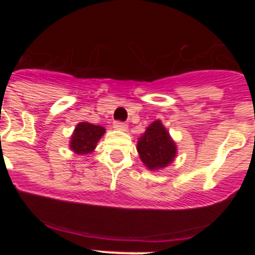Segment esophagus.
Listing matches in <instances>:
<instances>
[{"label": "esophagus", "mask_w": 255, "mask_h": 255, "mask_svg": "<svg viewBox=\"0 0 255 255\" xmlns=\"http://www.w3.org/2000/svg\"><path fill=\"white\" fill-rule=\"evenodd\" d=\"M114 128L116 130H120V131H126V130H128V125H126L125 123H121V121H117V123H115Z\"/></svg>", "instance_id": "obj_1"}]
</instances>
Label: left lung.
<instances>
[{"instance_id": "left-lung-1", "label": "left lung", "mask_w": 255, "mask_h": 255, "mask_svg": "<svg viewBox=\"0 0 255 255\" xmlns=\"http://www.w3.org/2000/svg\"><path fill=\"white\" fill-rule=\"evenodd\" d=\"M140 159L149 170H159L176 157V144L159 120L153 121L138 140Z\"/></svg>"}]
</instances>
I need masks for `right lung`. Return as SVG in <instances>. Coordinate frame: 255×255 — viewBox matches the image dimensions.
<instances>
[{
	"label": "right lung",
	"mask_w": 255,
	"mask_h": 255,
	"mask_svg": "<svg viewBox=\"0 0 255 255\" xmlns=\"http://www.w3.org/2000/svg\"><path fill=\"white\" fill-rule=\"evenodd\" d=\"M105 132L106 129L103 126L93 125L87 121L78 124L70 138V149H73L76 154L92 153Z\"/></svg>",
	"instance_id": "right-lung-1"
}]
</instances>
